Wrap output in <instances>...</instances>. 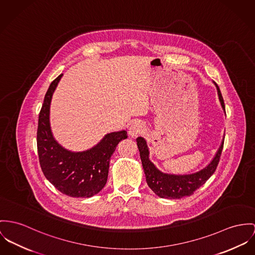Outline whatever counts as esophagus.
Listing matches in <instances>:
<instances>
[{
    "instance_id": "obj_1",
    "label": "esophagus",
    "mask_w": 255,
    "mask_h": 255,
    "mask_svg": "<svg viewBox=\"0 0 255 255\" xmlns=\"http://www.w3.org/2000/svg\"><path fill=\"white\" fill-rule=\"evenodd\" d=\"M143 130L144 129H143V126H142L141 123L134 122V123L131 124V126L129 128V135L132 137H137L138 135L142 134Z\"/></svg>"
}]
</instances>
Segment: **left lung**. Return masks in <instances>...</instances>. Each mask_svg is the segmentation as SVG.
I'll return each mask as SVG.
<instances>
[{"mask_svg":"<svg viewBox=\"0 0 255 255\" xmlns=\"http://www.w3.org/2000/svg\"><path fill=\"white\" fill-rule=\"evenodd\" d=\"M214 83L216 85L220 105L225 113V106L221 92L215 81ZM223 143L224 137L213 160L202 170L188 175H174L163 173L157 169L156 166L149 159V149L146 140L141 137L137 138V148L146 182L157 196L165 199H180L183 197L190 196L196 189L202 186L216 172L222 152Z\"/></svg>","mask_w":255,"mask_h":255,"instance_id":"1","label":"left lung"}]
</instances>
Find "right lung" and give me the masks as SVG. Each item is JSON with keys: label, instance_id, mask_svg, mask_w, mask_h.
Listing matches in <instances>:
<instances>
[{"label": "right lung", "instance_id": "right-lung-1", "mask_svg": "<svg viewBox=\"0 0 255 255\" xmlns=\"http://www.w3.org/2000/svg\"><path fill=\"white\" fill-rule=\"evenodd\" d=\"M63 75L54 79L44 96L39 112L37 145L39 165L46 179L65 195L89 198L107 183L110 160L118 142L127 138L125 130L112 132L96 145L83 151H71L54 138L49 121L52 95Z\"/></svg>", "mask_w": 255, "mask_h": 255}]
</instances>
